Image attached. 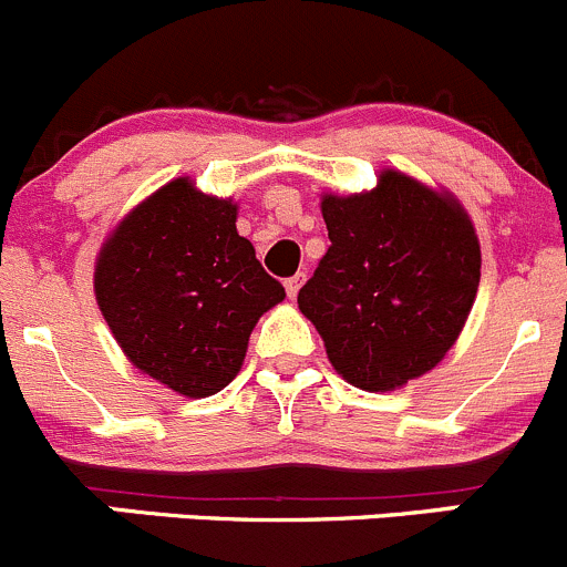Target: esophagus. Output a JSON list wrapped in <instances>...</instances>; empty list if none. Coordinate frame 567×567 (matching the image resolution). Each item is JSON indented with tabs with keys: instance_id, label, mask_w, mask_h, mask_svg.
I'll list each match as a JSON object with an SVG mask.
<instances>
[{
	"instance_id": "esophagus-1",
	"label": "esophagus",
	"mask_w": 567,
	"mask_h": 567,
	"mask_svg": "<svg viewBox=\"0 0 567 567\" xmlns=\"http://www.w3.org/2000/svg\"><path fill=\"white\" fill-rule=\"evenodd\" d=\"M306 284V276H302V272H297V276H291V278H286V295L291 297V300H295L297 297V291H300V286Z\"/></svg>"
}]
</instances>
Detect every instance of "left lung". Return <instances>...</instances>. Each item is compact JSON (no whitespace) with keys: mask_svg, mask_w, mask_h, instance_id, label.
Listing matches in <instances>:
<instances>
[{"mask_svg":"<svg viewBox=\"0 0 567 567\" xmlns=\"http://www.w3.org/2000/svg\"><path fill=\"white\" fill-rule=\"evenodd\" d=\"M330 248L297 295L350 385L391 391L427 374L480 289V239L461 200L385 167L378 187L322 195Z\"/></svg>","mask_w":567,"mask_h":567,"instance_id":"8db88e82","label":"left lung"}]
</instances>
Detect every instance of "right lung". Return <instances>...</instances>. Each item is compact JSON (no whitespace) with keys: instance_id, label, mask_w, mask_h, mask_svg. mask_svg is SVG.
Here are the masks:
<instances>
[{"instance_id":"obj_1","label":"right lung","mask_w":567,"mask_h":567,"mask_svg":"<svg viewBox=\"0 0 567 567\" xmlns=\"http://www.w3.org/2000/svg\"><path fill=\"white\" fill-rule=\"evenodd\" d=\"M93 291L132 367L189 400L237 378L259 317L286 297L239 237L234 198L200 193L187 176L106 234Z\"/></svg>"}]
</instances>
